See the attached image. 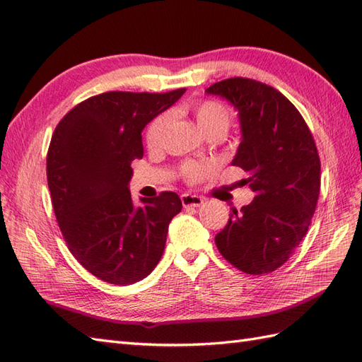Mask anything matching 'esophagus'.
<instances>
[{
    "instance_id": "1",
    "label": "esophagus",
    "mask_w": 362,
    "mask_h": 362,
    "mask_svg": "<svg viewBox=\"0 0 362 362\" xmlns=\"http://www.w3.org/2000/svg\"><path fill=\"white\" fill-rule=\"evenodd\" d=\"M181 202L184 207H199L202 204V198L197 195H190V193H182Z\"/></svg>"
}]
</instances>
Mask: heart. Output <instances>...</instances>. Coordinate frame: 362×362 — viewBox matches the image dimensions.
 <instances>
[{
	"mask_svg": "<svg viewBox=\"0 0 362 362\" xmlns=\"http://www.w3.org/2000/svg\"><path fill=\"white\" fill-rule=\"evenodd\" d=\"M193 110H195V117L199 127L204 130L206 135L210 134H226L228 126H230V110L227 105L221 101L216 100H202L193 104ZM170 121V115L163 112L153 118V121L148 124L146 130V143L151 148H158L163 143V136L167 124ZM216 163L207 160V161H184L181 164V175L184 180L190 182L199 181L214 172Z\"/></svg>",
	"mask_w": 362,
	"mask_h": 362,
	"instance_id": "heart-1",
	"label": "heart"
}]
</instances>
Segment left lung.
I'll return each mask as SVG.
<instances>
[{"mask_svg": "<svg viewBox=\"0 0 362 362\" xmlns=\"http://www.w3.org/2000/svg\"><path fill=\"white\" fill-rule=\"evenodd\" d=\"M238 110L241 143L232 164L249 173V206L232 209L215 236L219 253L250 275L270 273L290 258L312 223L321 187V163L301 113L273 87L228 78L206 90Z\"/></svg>", "mask_w": 362, "mask_h": 362, "instance_id": "obj_1", "label": "left lung"}]
</instances>
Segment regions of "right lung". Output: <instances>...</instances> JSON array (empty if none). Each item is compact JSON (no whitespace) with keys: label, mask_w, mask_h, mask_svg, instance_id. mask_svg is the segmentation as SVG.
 <instances>
[{"label":"right lung","mask_w":362,"mask_h":362,"mask_svg":"<svg viewBox=\"0 0 362 362\" xmlns=\"http://www.w3.org/2000/svg\"><path fill=\"white\" fill-rule=\"evenodd\" d=\"M186 89L105 92L59 121L47 152V184L61 233L76 261L109 284L141 281L160 262L169 224L182 209L175 192L132 201V161L141 132Z\"/></svg>","instance_id":"obj_1"}]
</instances>
